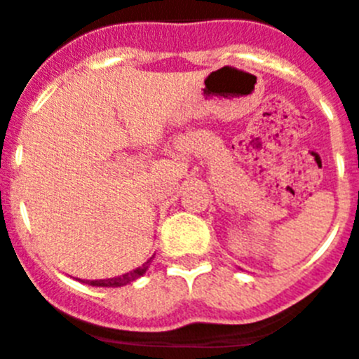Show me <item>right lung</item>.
<instances>
[{"instance_id":"obj_1","label":"right lung","mask_w":359,"mask_h":359,"mask_svg":"<svg viewBox=\"0 0 359 359\" xmlns=\"http://www.w3.org/2000/svg\"><path fill=\"white\" fill-rule=\"evenodd\" d=\"M152 259V257H151ZM151 259H149L145 264H142L140 268L133 269V271H129V273L126 275H120V277H115V278H106V280H86V284H90V286H98V287H120V286H126V284H129V282L136 280L138 277H142V275L147 271L149 268V262H151Z\"/></svg>"}]
</instances>
